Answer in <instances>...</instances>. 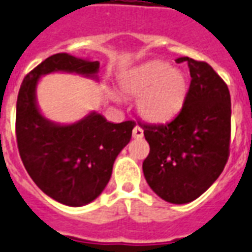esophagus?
Wrapping results in <instances>:
<instances>
[{"label": "esophagus", "instance_id": "1", "mask_svg": "<svg viewBox=\"0 0 252 252\" xmlns=\"http://www.w3.org/2000/svg\"><path fill=\"white\" fill-rule=\"evenodd\" d=\"M132 136L135 137V139H141L143 136H144V131H143V128L139 126H136L133 128V131H132Z\"/></svg>", "mask_w": 252, "mask_h": 252}]
</instances>
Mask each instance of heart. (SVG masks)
<instances>
[{
	"label": "heart",
	"mask_w": 252,
	"mask_h": 252,
	"mask_svg": "<svg viewBox=\"0 0 252 252\" xmlns=\"http://www.w3.org/2000/svg\"><path fill=\"white\" fill-rule=\"evenodd\" d=\"M121 89L132 97L141 96L137 109L145 120L164 123L182 111L188 96V79L168 63L151 61L126 74Z\"/></svg>",
	"instance_id": "1"
}]
</instances>
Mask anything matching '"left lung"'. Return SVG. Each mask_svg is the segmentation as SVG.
Segmentation results:
<instances>
[{
  "label": "left lung",
  "instance_id": "left-lung-1",
  "mask_svg": "<svg viewBox=\"0 0 252 252\" xmlns=\"http://www.w3.org/2000/svg\"><path fill=\"white\" fill-rule=\"evenodd\" d=\"M187 61L191 84L182 111L167 124H140L150 155L143 163L147 183L173 204L197 199L219 178L228 160L231 97L227 84L204 61Z\"/></svg>",
  "mask_w": 252,
  "mask_h": 252
}]
</instances>
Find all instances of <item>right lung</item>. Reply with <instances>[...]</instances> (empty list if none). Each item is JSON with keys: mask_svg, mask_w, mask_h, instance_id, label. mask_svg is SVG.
Segmentation results:
<instances>
[{"mask_svg": "<svg viewBox=\"0 0 252 252\" xmlns=\"http://www.w3.org/2000/svg\"><path fill=\"white\" fill-rule=\"evenodd\" d=\"M98 68V61L68 53L50 56L25 76L17 97L16 136L22 163L37 187L65 206H85L102 192L136 123H109L97 112L73 124L53 123L37 107V84L53 72L97 80Z\"/></svg>", "mask_w": 252, "mask_h": 252, "instance_id": "obj_1", "label": "right lung"}]
</instances>
